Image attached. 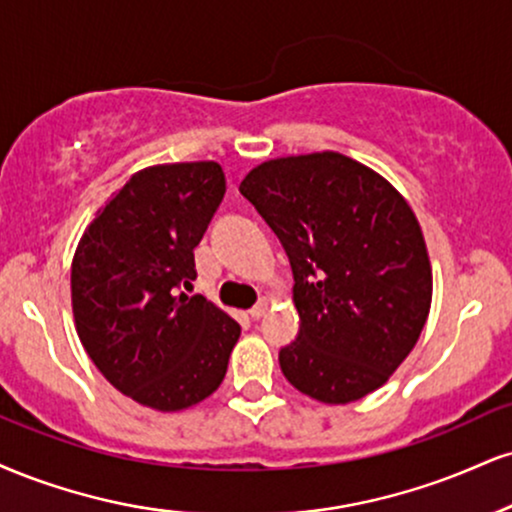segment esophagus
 Instances as JSON below:
<instances>
[{"label":"esophagus","mask_w":512,"mask_h":512,"mask_svg":"<svg viewBox=\"0 0 512 512\" xmlns=\"http://www.w3.org/2000/svg\"><path fill=\"white\" fill-rule=\"evenodd\" d=\"M267 307H269L267 300H260V303H257V305L250 310V317H252V319H262L264 315H267Z\"/></svg>","instance_id":"esophagus-1"}]
</instances>
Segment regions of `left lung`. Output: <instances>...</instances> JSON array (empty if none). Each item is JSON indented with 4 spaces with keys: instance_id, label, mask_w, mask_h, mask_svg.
<instances>
[{
    "instance_id": "left-lung-1",
    "label": "left lung",
    "mask_w": 512,
    "mask_h": 512,
    "mask_svg": "<svg viewBox=\"0 0 512 512\" xmlns=\"http://www.w3.org/2000/svg\"><path fill=\"white\" fill-rule=\"evenodd\" d=\"M240 195L281 240L300 315L279 365L305 396L350 403L396 372L432 305V267L408 202L365 164L283 157L252 169Z\"/></svg>"
}]
</instances>
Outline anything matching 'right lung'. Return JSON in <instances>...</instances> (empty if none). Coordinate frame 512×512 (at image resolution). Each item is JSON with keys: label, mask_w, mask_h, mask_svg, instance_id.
Instances as JSON below:
<instances>
[{"label": "right lung", "mask_w": 512, "mask_h": 512, "mask_svg": "<svg viewBox=\"0 0 512 512\" xmlns=\"http://www.w3.org/2000/svg\"><path fill=\"white\" fill-rule=\"evenodd\" d=\"M226 193L217 162L150 166L126 181L80 238L71 303L80 343L109 384L162 412L224 381L240 324L202 295L193 250Z\"/></svg>", "instance_id": "right-lung-1"}]
</instances>
